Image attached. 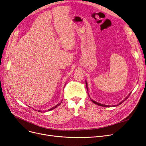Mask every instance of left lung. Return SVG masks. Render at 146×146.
<instances>
[{
	"instance_id": "obj_1",
	"label": "left lung",
	"mask_w": 146,
	"mask_h": 146,
	"mask_svg": "<svg viewBox=\"0 0 146 146\" xmlns=\"http://www.w3.org/2000/svg\"><path fill=\"white\" fill-rule=\"evenodd\" d=\"M86 88H87V83H86ZM131 93H130V94L129 95V96L131 95ZM128 96L127 97V98H126V99H125V100H126V99H127V98H128ZM125 100H123V102H124ZM92 101L93 102V103H94V104H96V105H98V106H102V107H110L109 106H107V105H104V104H100V103H98V102H96V101H93V100H92ZM122 103V102H120L119 104H118V105H117V106H119V105H120V104H121ZM114 107H115V106H113Z\"/></svg>"
}]
</instances>
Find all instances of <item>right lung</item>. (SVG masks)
I'll list each match as a JSON object with an SVG mask.
<instances>
[{
  "label": "right lung",
  "mask_w": 146,
  "mask_h": 146,
  "mask_svg": "<svg viewBox=\"0 0 146 146\" xmlns=\"http://www.w3.org/2000/svg\"><path fill=\"white\" fill-rule=\"evenodd\" d=\"M60 104H61V103H59V104H57V105H56V106L55 107H53V108H51L49 109V110H48V111H50V110H53V109L56 108V107H57V106H59V105H60ZM39 111V112H40V111Z\"/></svg>",
  "instance_id": "add662e5"
}]
</instances>
